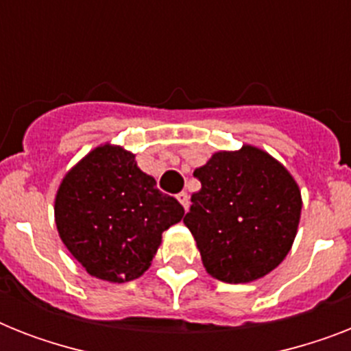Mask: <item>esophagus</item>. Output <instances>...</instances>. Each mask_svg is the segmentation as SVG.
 Segmentation results:
<instances>
[{
    "label": "esophagus",
    "mask_w": 351,
    "mask_h": 351,
    "mask_svg": "<svg viewBox=\"0 0 351 351\" xmlns=\"http://www.w3.org/2000/svg\"><path fill=\"white\" fill-rule=\"evenodd\" d=\"M176 198H178V202L184 206V209L189 208V195H187V193H184V191L178 193V195H176Z\"/></svg>",
    "instance_id": "34e87169"
}]
</instances>
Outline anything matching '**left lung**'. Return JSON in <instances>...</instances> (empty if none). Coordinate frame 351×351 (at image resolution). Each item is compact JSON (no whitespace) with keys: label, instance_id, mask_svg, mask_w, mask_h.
I'll use <instances>...</instances> for the list:
<instances>
[{"label":"left lung","instance_id":"8db88e82","mask_svg":"<svg viewBox=\"0 0 351 351\" xmlns=\"http://www.w3.org/2000/svg\"><path fill=\"white\" fill-rule=\"evenodd\" d=\"M202 189L184 217L209 275L250 282L284 261L300 219L299 186L277 160L244 145L195 169Z\"/></svg>","mask_w":351,"mask_h":351}]
</instances>
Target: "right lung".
I'll return each instance as SVG.
<instances>
[{"mask_svg": "<svg viewBox=\"0 0 351 351\" xmlns=\"http://www.w3.org/2000/svg\"><path fill=\"white\" fill-rule=\"evenodd\" d=\"M54 215L63 244L87 273L127 282L151 266L162 233L180 222L184 208L138 169L134 154L106 143L63 178Z\"/></svg>", "mask_w": 351, "mask_h": 351, "instance_id": "add662e5", "label": "right lung"}]
</instances>
